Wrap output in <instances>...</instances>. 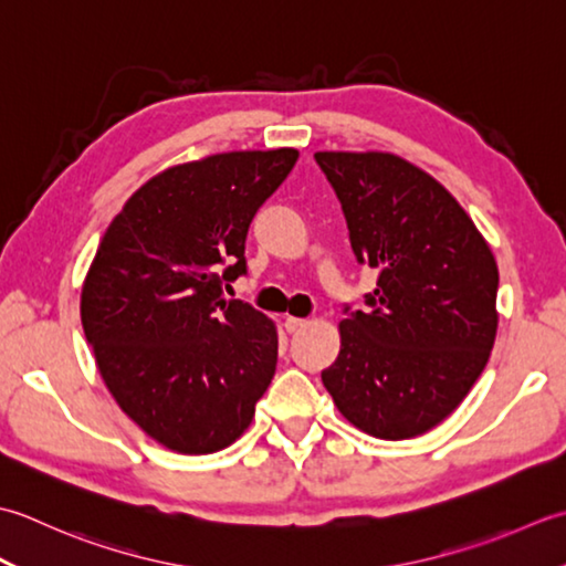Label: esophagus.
Segmentation results:
<instances>
[{
  "instance_id": "obj_1",
  "label": "esophagus",
  "mask_w": 566,
  "mask_h": 566,
  "mask_svg": "<svg viewBox=\"0 0 566 566\" xmlns=\"http://www.w3.org/2000/svg\"><path fill=\"white\" fill-rule=\"evenodd\" d=\"M305 325H307V319H303V317H285V329L291 334L300 332Z\"/></svg>"
}]
</instances>
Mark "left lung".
<instances>
[{
    "label": "left lung",
    "instance_id": "left-lung-1",
    "mask_svg": "<svg viewBox=\"0 0 566 566\" xmlns=\"http://www.w3.org/2000/svg\"><path fill=\"white\" fill-rule=\"evenodd\" d=\"M359 263L378 271L366 310L339 322L322 384L361 432L410 440L449 418L486 366L499 266L486 239L430 172L384 151H317Z\"/></svg>",
    "mask_w": 566,
    "mask_h": 566
}]
</instances>
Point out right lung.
<instances>
[{"label": "right lung", "mask_w": 566, "mask_h": 566, "mask_svg": "<svg viewBox=\"0 0 566 566\" xmlns=\"http://www.w3.org/2000/svg\"><path fill=\"white\" fill-rule=\"evenodd\" d=\"M295 160L275 148L166 168L124 202L90 263L80 317L102 380L172 452L237 442L275 374V325L222 285L247 273L251 219Z\"/></svg>", "instance_id": "obj_1"}]
</instances>
